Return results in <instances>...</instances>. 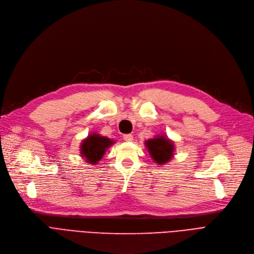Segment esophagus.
<instances>
[{
  "mask_svg": "<svg viewBox=\"0 0 254 254\" xmlns=\"http://www.w3.org/2000/svg\"><path fill=\"white\" fill-rule=\"evenodd\" d=\"M123 138H124L125 141H131L132 139H133V135H132V134H125L123 136Z\"/></svg>",
  "mask_w": 254,
  "mask_h": 254,
  "instance_id": "esophagus-1",
  "label": "esophagus"
}]
</instances>
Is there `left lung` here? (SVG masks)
Returning a JSON list of instances; mask_svg holds the SVG:
<instances>
[{"label":"left lung","mask_w":254,"mask_h":254,"mask_svg":"<svg viewBox=\"0 0 254 254\" xmlns=\"http://www.w3.org/2000/svg\"><path fill=\"white\" fill-rule=\"evenodd\" d=\"M146 147L152 157V159L157 163L163 165L167 163L174 157L175 144L165 135L156 136L148 139L144 142Z\"/></svg>","instance_id":"8db88e82"}]
</instances>
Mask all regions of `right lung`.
I'll return each instance as SVG.
<instances>
[{
	"instance_id": "obj_1",
	"label": "right lung",
	"mask_w": 254,
	"mask_h": 254,
	"mask_svg": "<svg viewBox=\"0 0 254 254\" xmlns=\"http://www.w3.org/2000/svg\"><path fill=\"white\" fill-rule=\"evenodd\" d=\"M115 141L111 138L99 135L98 133H92L84 138L80 143V156L84 160L91 164H97Z\"/></svg>"
}]
</instances>
